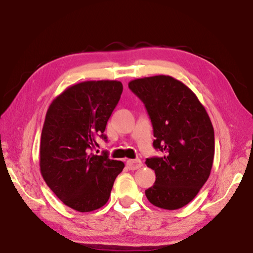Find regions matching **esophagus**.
Here are the masks:
<instances>
[{
  "mask_svg": "<svg viewBox=\"0 0 253 253\" xmlns=\"http://www.w3.org/2000/svg\"><path fill=\"white\" fill-rule=\"evenodd\" d=\"M127 167L130 169V170H136V169H139L142 166L141 160L139 159H129L127 160Z\"/></svg>",
  "mask_w": 253,
  "mask_h": 253,
  "instance_id": "esophagus-1",
  "label": "esophagus"
}]
</instances>
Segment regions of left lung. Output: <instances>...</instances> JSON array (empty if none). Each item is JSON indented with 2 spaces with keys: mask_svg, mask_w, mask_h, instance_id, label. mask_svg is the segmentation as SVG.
Wrapping results in <instances>:
<instances>
[{
  "mask_svg": "<svg viewBox=\"0 0 253 253\" xmlns=\"http://www.w3.org/2000/svg\"><path fill=\"white\" fill-rule=\"evenodd\" d=\"M129 89L147 109L153 124L155 149L163 157L146 159L156 181L147 199L167 210L190 203L208 180L214 156L212 124L190 88L171 76L158 75L129 82Z\"/></svg>",
  "mask_w": 253,
  "mask_h": 253,
  "instance_id": "1",
  "label": "left lung"
}]
</instances>
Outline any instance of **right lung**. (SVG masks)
I'll use <instances>...</instances> for the list:
<instances>
[{
	"instance_id": "right-lung-1",
	"label": "right lung",
	"mask_w": 253,
	"mask_h": 253,
	"mask_svg": "<svg viewBox=\"0 0 253 253\" xmlns=\"http://www.w3.org/2000/svg\"><path fill=\"white\" fill-rule=\"evenodd\" d=\"M117 81H88L68 87L47 109L41 136L40 167L46 185L59 200L80 212L103 207L123 162L105 151L93 154L97 138L121 99Z\"/></svg>"
}]
</instances>
